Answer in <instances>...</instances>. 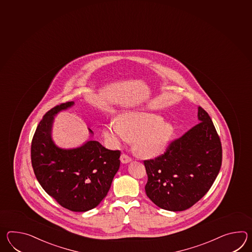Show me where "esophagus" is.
Wrapping results in <instances>:
<instances>
[{
    "label": "esophagus",
    "mask_w": 252,
    "mask_h": 252,
    "mask_svg": "<svg viewBox=\"0 0 252 252\" xmlns=\"http://www.w3.org/2000/svg\"><path fill=\"white\" fill-rule=\"evenodd\" d=\"M120 161H121L122 163H128V162L132 161V158H131V157H129L127 155H125V154H123V155L120 157Z\"/></svg>",
    "instance_id": "obj_1"
}]
</instances>
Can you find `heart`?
<instances>
[{
    "label": "heart",
    "mask_w": 252,
    "mask_h": 252,
    "mask_svg": "<svg viewBox=\"0 0 252 252\" xmlns=\"http://www.w3.org/2000/svg\"><path fill=\"white\" fill-rule=\"evenodd\" d=\"M104 136L113 143L134 140L140 156H160L169 146L174 134V126L161 116L146 112H127L107 124Z\"/></svg>",
    "instance_id": "heart-1"
}]
</instances>
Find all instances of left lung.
<instances>
[{"label":"left lung","mask_w":252,"mask_h":252,"mask_svg":"<svg viewBox=\"0 0 252 252\" xmlns=\"http://www.w3.org/2000/svg\"><path fill=\"white\" fill-rule=\"evenodd\" d=\"M200 123L168 146L161 157L145 161L147 197L157 206L181 212L201 200L221 166V144L208 113L198 107Z\"/></svg>","instance_id":"obj_1"}]
</instances>
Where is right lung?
Returning <instances> with one entry per match:
<instances>
[{"label": "right lung", "mask_w": 252, "mask_h": 252, "mask_svg": "<svg viewBox=\"0 0 252 252\" xmlns=\"http://www.w3.org/2000/svg\"><path fill=\"white\" fill-rule=\"evenodd\" d=\"M74 104L67 102L46 113L32 142V163L49 195L62 207L84 213L96 207L107 194L120 166V152L108 150L95 140L75 148L57 146L52 139L54 118Z\"/></svg>", "instance_id": "obj_1"}]
</instances>
